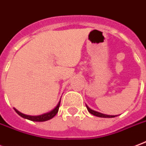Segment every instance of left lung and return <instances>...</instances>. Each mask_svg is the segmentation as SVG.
<instances>
[{
    "instance_id": "8db88e82",
    "label": "left lung",
    "mask_w": 146,
    "mask_h": 146,
    "mask_svg": "<svg viewBox=\"0 0 146 146\" xmlns=\"http://www.w3.org/2000/svg\"><path fill=\"white\" fill-rule=\"evenodd\" d=\"M86 108H87V110L93 115H96V116H98V117H103V118H112V117H115V115H105V114H103V113H98V112H96L94 110H92L91 109L88 107L86 106Z\"/></svg>"
}]
</instances>
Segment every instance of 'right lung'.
Here are the masks:
<instances>
[{
  "instance_id": "add662e5",
  "label": "right lung",
  "mask_w": 146,
  "mask_h": 146,
  "mask_svg": "<svg viewBox=\"0 0 146 146\" xmlns=\"http://www.w3.org/2000/svg\"><path fill=\"white\" fill-rule=\"evenodd\" d=\"M60 101L59 102L58 105L56 106V108L54 110H53L52 111H50V113H45V114H43V115H36V116H31V115H24L23 113H20L17 110H15V111L17 112V113L20 115L22 117L25 118V119H27L29 120H31V121H35V122H44V121H47V120L50 119L53 117H54L56 113H58L59 107H60Z\"/></svg>"
}]
</instances>
